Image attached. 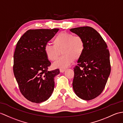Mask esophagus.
Segmentation results:
<instances>
[{
    "instance_id": "obj_1",
    "label": "esophagus",
    "mask_w": 123,
    "mask_h": 123,
    "mask_svg": "<svg viewBox=\"0 0 123 123\" xmlns=\"http://www.w3.org/2000/svg\"><path fill=\"white\" fill-rule=\"evenodd\" d=\"M65 70H66V69H65V68H60V72L63 73V72H64Z\"/></svg>"
}]
</instances>
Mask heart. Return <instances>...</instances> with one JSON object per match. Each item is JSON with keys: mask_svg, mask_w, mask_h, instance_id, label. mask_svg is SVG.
<instances>
[{"mask_svg": "<svg viewBox=\"0 0 123 123\" xmlns=\"http://www.w3.org/2000/svg\"><path fill=\"white\" fill-rule=\"evenodd\" d=\"M53 45L47 44L44 46V52L48 59L55 61L53 65L55 68H65L72 63L74 59L78 60L84 52L85 44L81 36L66 32H61L57 35L53 40Z\"/></svg>", "mask_w": 123, "mask_h": 123, "instance_id": "b5f03b06", "label": "heart"}]
</instances>
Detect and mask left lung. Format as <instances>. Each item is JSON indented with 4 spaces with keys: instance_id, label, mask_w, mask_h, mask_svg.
<instances>
[{
    "instance_id": "8db88e82",
    "label": "left lung",
    "mask_w": 123,
    "mask_h": 123,
    "mask_svg": "<svg viewBox=\"0 0 123 123\" xmlns=\"http://www.w3.org/2000/svg\"><path fill=\"white\" fill-rule=\"evenodd\" d=\"M70 31L81 36L85 44L84 52L74 68L73 90L80 98L91 100L102 93L110 74L109 50L100 34L93 28L78 27Z\"/></svg>"
}]
</instances>
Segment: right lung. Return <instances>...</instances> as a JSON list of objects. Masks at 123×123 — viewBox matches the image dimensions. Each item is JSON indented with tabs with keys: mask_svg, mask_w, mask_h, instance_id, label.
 Returning <instances> with one entry per match:
<instances>
[{
	"mask_svg": "<svg viewBox=\"0 0 123 123\" xmlns=\"http://www.w3.org/2000/svg\"><path fill=\"white\" fill-rule=\"evenodd\" d=\"M59 30L30 29L17 43L13 55L14 75L21 94L32 102L47 101L53 93L54 78L60 70L48 71L51 63L45 53L44 46Z\"/></svg>",
	"mask_w": 123,
	"mask_h": 123,
	"instance_id": "right-lung-1",
	"label": "right lung"
}]
</instances>
